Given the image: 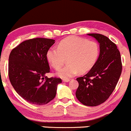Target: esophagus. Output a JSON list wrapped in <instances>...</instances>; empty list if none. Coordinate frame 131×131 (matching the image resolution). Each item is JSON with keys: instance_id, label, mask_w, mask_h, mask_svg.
<instances>
[{"instance_id": "1", "label": "esophagus", "mask_w": 131, "mask_h": 131, "mask_svg": "<svg viewBox=\"0 0 131 131\" xmlns=\"http://www.w3.org/2000/svg\"><path fill=\"white\" fill-rule=\"evenodd\" d=\"M69 79H64V80H63V81H64V82H69Z\"/></svg>"}]
</instances>
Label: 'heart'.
<instances>
[{"mask_svg":"<svg viewBox=\"0 0 131 131\" xmlns=\"http://www.w3.org/2000/svg\"><path fill=\"white\" fill-rule=\"evenodd\" d=\"M99 53V46L95 41L69 36L60 41L58 48H50L46 56L49 64L55 69H60L67 58L68 64L59 69L57 75L63 79H69L79 71L85 73L90 71L96 63Z\"/></svg>","mask_w":131,"mask_h":131,"instance_id":"1","label":"heart"}]
</instances>
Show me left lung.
Instances as JSON below:
<instances>
[{
  "instance_id": "1",
  "label": "left lung",
  "mask_w": 131,
  "mask_h": 131,
  "mask_svg": "<svg viewBox=\"0 0 131 131\" xmlns=\"http://www.w3.org/2000/svg\"><path fill=\"white\" fill-rule=\"evenodd\" d=\"M99 43L100 53L89 72L77 78L76 98L85 106H96L105 102L115 90L122 73L121 57L117 46L106 36L88 34Z\"/></svg>"
}]
</instances>
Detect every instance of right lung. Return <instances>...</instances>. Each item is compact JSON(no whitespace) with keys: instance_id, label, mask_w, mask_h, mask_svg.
Instances as JSON below:
<instances>
[{"instance_id":"add662e5","label":"right lung","mask_w":131,"mask_h":131,"mask_svg":"<svg viewBox=\"0 0 131 131\" xmlns=\"http://www.w3.org/2000/svg\"><path fill=\"white\" fill-rule=\"evenodd\" d=\"M55 40L34 38L27 40L13 49L9 57L10 82L16 92L31 104L43 105L55 98L62 80L48 78L50 66L48 50Z\"/></svg>"}]
</instances>
